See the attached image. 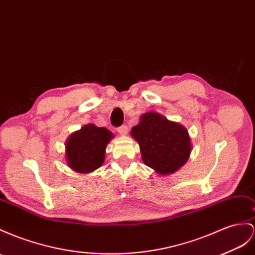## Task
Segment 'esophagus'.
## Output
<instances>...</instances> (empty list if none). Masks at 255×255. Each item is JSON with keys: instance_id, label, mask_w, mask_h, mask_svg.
<instances>
[{"instance_id": "esophagus-1", "label": "esophagus", "mask_w": 255, "mask_h": 255, "mask_svg": "<svg viewBox=\"0 0 255 255\" xmlns=\"http://www.w3.org/2000/svg\"><path fill=\"white\" fill-rule=\"evenodd\" d=\"M117 131H119V133H120V134H122V135H125V134H127L128 128H127V126H126V125H123V126H121V127L117 128Z\"/></svg>"}]
</instances>
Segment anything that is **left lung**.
<instances>
[{"instance_id": "left-lung-1", "label": "left lung", "mask_w": 255, "mask_h": 255, "mask_svg": "<svg viewBox=\"0 0 255 255\" xmlns=\"http://www.w3.org/2000/svg\"><path fill=\"white\" fill-rule=\"evenodd\" d=\"M130 134L139 143L143 162L159 175L178 171L190 158L192 141L188 130L157 112L142 114Z\"/></svg>"}]
</instances>
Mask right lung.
I'll return each mask as SVG.
<instances>
[{"label":"right lung","mask_w":255,"mask_h":255,"mask_svg":"<svg viewBox=\"0 0 255 255\" xmlns=\"http://www.w3.org/2000/svg\"><path fill=\"white\" fill-rule=\"evenodd\" d=\"M114 133L104 127L87 124L65 141V162L77 173L87 174L100 168L106 159V148Z\"/></svg>","instance_id":"add662e5"}]
</instances>
